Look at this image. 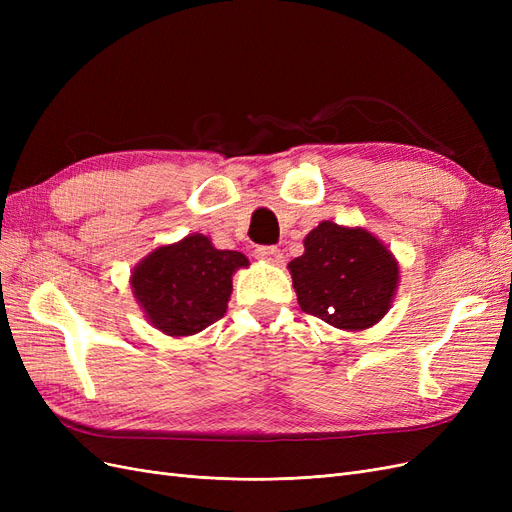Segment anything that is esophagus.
<instances>
[{"label": "esophagus", "mask_w": 512, "mask_h": 512, "mask_svg": "<svg viewBox=\"0 0 512 512\" xmlns=\"http://www.w3.org/2000/svg\"><path fill=\"white\" fill-rule=\"evenodd\" d=\"M254 254L258 260L269 262V265H280V262L284 260V254L277 250V247H258Z\"/></svg>", "instance_id": "1"}]
</instances>
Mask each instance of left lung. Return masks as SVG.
<instances>
[{
  "instance_id": "8db88e82",
  "label": "left lung",
  "mask_w": 512,
  "mask_h": 512,
  "mask_svg": "<svg viewBox=\"0 0 512 512\" xmlns=\"http://www.w3.org/2000/svg\"><path fill=\"white\" fill-rule=\"evenodd\" d=\"M288 262L303 312L335 329L363 331L389 312L399 284L391 250L365 228L320 222Z\"/></svg>"
}]
</instances>
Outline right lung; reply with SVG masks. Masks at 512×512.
I'll use <instances>...</instances> for the list:
<instances>
[{
	"mask_svg": "<svg viewBox=\"0 0 512 512\" xmlns=\"http://www.w3.org/2000/svg\"><path fill=\"white\" fill-rule=\"evenodd\" d=\"M247 265L241 252L215 250L209 237L194 232L145 256L132 269L130 284L153 327L185 337L226 314L232 275Z\"/></svg>",
	"mask_w": 512,
	"mask_h": 512,
	"instance_id": "obj_1",
	"label": "right lung"
}]
</instances>
